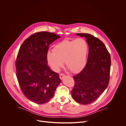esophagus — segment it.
Returning a JSON list of instances; mask_svg holds the SVG:
<instances>
[{
  "label": "esophagus",
  "mask_w": 126,
  "mask_h": 126,
  "mask_svg": "<svg viewBox=\"0 0 126 126\" xmlns=\"http://www.w3.org/2000/svg\"><path fill=\"white\" fill-rule=\"evenodd\" d=\"M59 77H60V79H61V80H62L63 78H64V77H65V75H64V74H63V73H61V74H60Z\"/></svg>",
  "instance_id": "34e87169"
}]
</instances>
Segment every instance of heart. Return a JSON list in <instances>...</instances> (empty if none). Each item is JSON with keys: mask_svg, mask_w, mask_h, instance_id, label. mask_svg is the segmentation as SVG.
Instances as JSON below:
<instances>
[{"mask_svg": "<svg viewBox=\"0 0 126 126\" xmlns=\"http://www.w3.org/2000/svg\"><path fill=\"white\" fill-rule=\"evenodd\" d=\"M49 51L47 60L49 66L55 72H58L65 62V66L73 73L82 70L87 62L88 46L82 38L73 40H64Z\"/></svg>", "mask_w": 126, "mask_h": 126, "instance_id": "b5f03b06", "label": "heart"}]
</instances>
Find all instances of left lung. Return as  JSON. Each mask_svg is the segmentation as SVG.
<instances>
[{"label":"left lung","mask_w":126,"mask_h":126,"mask_svg":"<svg viewBox=\"0 0 126 126\" xmlns=\"http://www.w3.org/2000/svg\"><path fill=\"white\" fill-rule=\"evenodd\" d=\"M85 37L89 46L87 63L80 73L73 76L75 85L71 94L75 101L88 105L96 101L108 86L111 57L104 44L88 33H76Z\"/></svg>","instance_id":"8db88e82"}]
</instances>
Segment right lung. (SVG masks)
Returning a JSON list of instances; mask_svg holds the SVG:
<instances>
[{"mask_svg":"<svg viewBox=\"0 0 126 126\" xmlns=\"http://www.w3.org/2000/svg\"><path fill=\"white\" fill-rule=\"evenodd\" d=\"M60 36L42 31L27 38L21 45L16 62V75L24 96L35 103L48 102L61 82L58 73L48 66L49 45Z\"/></svg>","mask_w":126,"mask_h":126,"instance_id":"obj_1","label":"right lung"}]
</instances>
